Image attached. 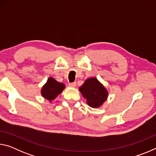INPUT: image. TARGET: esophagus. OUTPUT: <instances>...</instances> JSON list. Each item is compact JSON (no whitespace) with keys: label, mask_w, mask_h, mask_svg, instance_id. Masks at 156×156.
<instances>
[{"label":"esophagus","mask_w":156,"mask_h":156,"mask_svg":"<svg viewBox=\"0 0 156 156\" xmlns=\"http://www.w3.org/2000/svg\"><path fill=\"white\" fill-rule=\"evenodd\" d=\"M69 86L70 87H75L76 86V82H73V83H69Z\"/></svg>","instance_id":"obj_1"}]
</instances>
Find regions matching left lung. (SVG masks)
I'll return each instance as SVG.
<instances>
[{"mask_svg":"<svg viewBox=\"0 0 156 156\" xmlns=\"http://www.w3.org/2000/svg\"><path fill=\"white\" fill-rule=\"evenodd\" d=\"M79 90L91 107H100L107 99V89L96 78L87 79Z\"/></svg>","mask_w":156,"mask_h":156,"instance_id":"8db88e82","label":"left lung"}]
</instances>
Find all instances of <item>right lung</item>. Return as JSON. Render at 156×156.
<instances>
[{
  "instance_id": "right-lung-1",
  "label": "right lung",
  "mask_w": 156,
  "mask_h": 156,
  "mask_svg": "<svg viewBox=\"0 0 156 156\" xmlns=\"http://www.w3.org/2000/svg\"><path fill=\"white\" fill-rule=\"evenodd\" d=\"M65 85L63 83H60L56 81L54 78L49 77L47 83L41 89V94L43 98L51 101L56 98L61 92L64 90Z\"/></svg>"
}]
</instances>
